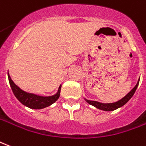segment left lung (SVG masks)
<instances>
[{
    "label": "left lung",
    "mask_w": 146,
    "mask_h": 146,
    "mask_svg": "<svg viewBox=\"0 0 146 146\" xmlns=\"http://www.w3.org/2000/svg\"><path fill=\"white\" fill-rule=\"evenodd\" d=\"M138 83H139V79H138V81H137L136 86L131 90V91L128 93L126 95L125 97H123L122 99H120L119 101H116V102H114V103H107V104H105V103H101V102H98V101H90V100H87V99H86V98H85V100H86V101L87 103H89L90 104H91L93 106H94V107H96V108H98V109H101V110H103V111H114L115 109L120 108L122 106H123L125 104L127 103L128 101H129V100H130V99L133 97V95L134 94V93H135L136 90H137Z\"/></svg>",
    "instance_id": "left-lung-1"
}]
</instances>
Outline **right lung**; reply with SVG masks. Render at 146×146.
I'll return each mask as SVG.
<instances>
[{"mask_svg":"<svg viewBox=\"0 0 146 146\" xmlns=\"http://www.w3.org/2000/svg\"><path fill=\"white\" fill-rule=\"evenodd\" d=\"M8 77H9V84H10V86L12 88V92L15 96V98H17L23 105H25L30 108L42 109V108H46L56 102L60 97L61 85L59 86L58 91L56 94L52 95V96H48V97H43V96H39V95L23 91V90L19 87L18 86H16L14 83V82L12 81L10 75H9V72H8Z\"/></svg>","mask_w":146,"mask_h":146,"instance_id":"right-lung-1","label":"right lung"}]
</instances>
